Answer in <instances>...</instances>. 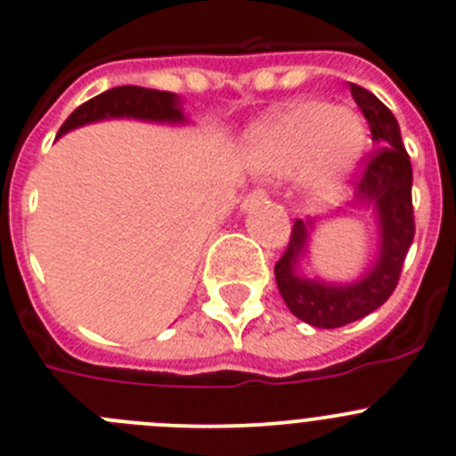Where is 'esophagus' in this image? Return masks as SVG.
<instances>
[{
    "instance_id": "1",
    "label": "esophagus",
    "mask_w": 456,
    "mask_h": 456,
    "mask_svg": "<svg viewBox=\"0 0 456 456\" xmlns=\"http://www.w3.org/2000/svg\"><path fill=\"white\" fill-rule=\"evenodd\" d=\"M267 200V193L263 189H256L252 191V193L248 195V198L242 200V211H252L254 207H258V204H263Z\"/></svg>"
}]
</instances>
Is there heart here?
<instances>
[{"label": "heart", "instance_id": "heart-1", "mask_svg": "<svg viewBox=\"0 0 456 456\" xmlns=\"http://www.w3.org/2000/svg\"><path fill=\"white\" fill-rule=\"evenodd\" d=\"M369 146L367 123L351 108L299 101L258 121L245 139L252 170L261 177L299 173L301 191L314 204L342 193Z\"/></svg>", "mask_w": 456, "mask_h": 456}]
</instances>
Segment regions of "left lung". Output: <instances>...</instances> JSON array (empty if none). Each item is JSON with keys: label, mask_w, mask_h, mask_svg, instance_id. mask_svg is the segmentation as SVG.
<instances>
[{"label": "left lung", "mask_w": 456, "mask_h": 456, "mask_svg": "<svg viewBox=\"0 0 456 456\" xmlns=\"http://www.w3.org/2000/svg\"><path fill=\"white\" fill-rule=\"evenodd\" d=\"M357 108L371 127L378 148L357 184L355 208H371L380 232L373 265L351 283L305 276L301 258L308 254L317 220H295L286 254L274 265L276 286L295 317L314 329H339L380 308L395 290L403 263L414 240L411 208V164L401 139V127L378 96L351 83Z\"/></svg>", "instance_id": "8db88e82"}]
</instances>
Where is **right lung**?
Listing matches in <instances>:
<instances>
[{
  "instance_id": "1",
  "label": "right lung",
  "mask_w": 456,
  "mask_h": 456,
  "mask_svg": "<svg viewBox=\"0 0 456 456\" xmlns=\"http://www.w3.org/2000/svg\"><path fill=\"white\" fill-rule=\"evenodd\" d=\"M105 118H137V121L170 123V126H182L189 121L182 112V99L177 94L123 85V87L108 89L76 108L58 130V137L74 127L105 121Z\"/></svg>"
}]
</instances>
